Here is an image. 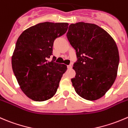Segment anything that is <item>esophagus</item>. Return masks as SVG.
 Here are the masks:
<instances>
[{"mask_svg": "<svg viewBox=\"0 0 128 128\" xmlns=\"http://www.w3.org/2000/svg\"><path fill=\"white\" fill-rule=\"evenodd\" d=\"M72 68V65H68V69H70Z\"/></svg>", "mask_w": 128, "mask_h": 128, "instance_id": "1", "label": "esophagus"}]
</instances>
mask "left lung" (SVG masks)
<instances>
[{"instance_id":"left-lung-1","label":"left lung","mask_w":128,"mask_h":128,"mask_svg":"<svg viewBox=\"0 0 128 128\" xmlns=\"http://www.w3.org/2000/svg\"><path fill=\"white\" fill-rule=\"evenodd\" d=\"M66 36L78 58L71 79L76 92L89 101L101 98L117 77L120 56L114 40L97 25L84 22L70 24Z\"/></svg>"}]
</instances>
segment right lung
Listing matches in <instances>:
<instances>
[{"label": "right lung", "mask_w": 128, "mask_h": 128, "mask_svg": "<svg viewBox=\"0 0 128 128\" xmlns=\"http://www.w3.org/2000/svg\"><path fill=\"white\" fill-rule=\"evenodd\" d=\"M68 23H39L20 35L12 56V67L20 88L28 98L45 101L56 93L67 66L48 60L54 40L66 32Z\"/></svg>", "instance_id": "obj_1"}]
</instances>
